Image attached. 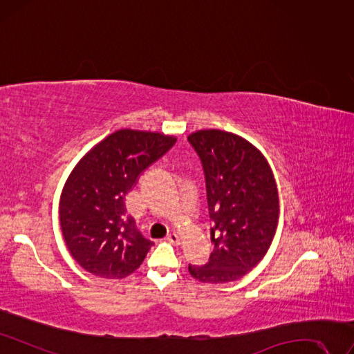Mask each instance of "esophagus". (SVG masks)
I'll use <instances>...</instances> for the list:
<instances>
[{
	"instance_id": "34e87169",
	"label": "esophagus",
	"mask_w": 354,
	"mask_h": 354,
	"mask_svg": "<svg viewBox=\"0 0 354 354\" xmlns=\"http://www.w3.org/2000/svg\"><path fill=\"white\" fill-rule=\"evenodd\" d=\"M166 241H167V242H170V243H174V245H179V243H180V239H179V236H178L176 233H170V234H167Z\"/></svg>"
}]
</instances>
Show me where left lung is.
Returning <instances> with one entry per match:
<instances>
[{
  "mask_svg": "<svg viewBox=\"0 0 354 354\" xmlns=\"http://www.w3.org/2000/svg\"><path fill=\"white\" fill-rule=\"evenodd\" d=\"M188 141L204 169L213 243L208 263L188 271L203 283L234 281L264 258L276 234V179L264 154L236 134L201 129Z\"/></svg>",
  "mask_w": 354,
  "mask_h": 354,
  "instance_id": "obj_1",
  "label": "left lung"
}]
</instances>
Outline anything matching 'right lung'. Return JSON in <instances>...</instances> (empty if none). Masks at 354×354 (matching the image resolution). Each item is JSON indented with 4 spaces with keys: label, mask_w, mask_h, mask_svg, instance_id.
I'll use <instances>...</instances> for the list:
<instances>
[{
    "label": "right lung",
    "mask_w": 354,
    "mask_h": 354,
    "mask_svg": "<svg viewBox=\"0 0 354 354\" xmlns=\"http://www.w3.org/2000/svg\"><path fill=\"white\" fill-rule=\"evenodd\" d=\"M175 142L172 136L120 129L75 165L61 194L59 225L78 266L103 279H124L141 266L153 242L127 214L125 197Z\"/></svg>",
    "instance_id": "add662e5"
}]
</instances>
